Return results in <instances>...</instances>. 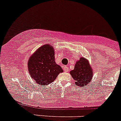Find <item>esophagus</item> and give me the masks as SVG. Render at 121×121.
Wrapping results in <instances>:
<instances>
[{"instance_id":"esophagus-1","label":"esophagus","mask_w":121,"mask_h":121,"mask_svg":"<svg viewBox=\"0 0 121 121\" xmlns=\"http://www.w3.org/2000/svg\"><path fill=\"white\" fill-rule=\"evenodd\" d=\"M69 68H68V66H65L64 67V72H69Z\"/></svg>"}]
</instances>
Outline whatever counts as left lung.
Returning a JSON list of instances; mask_svg holds the SVG:
<instances>
[{
    "instance_id": "1",
    "label": "left lung",
    "mask_w": 121,
    "mask_h": 121,
    "mask_svg": "<svg viewBox=\"0 0 121 121\" xmlns=\"http://www.w3.org/2000/svg\"><path fill=\"white\" fill-rule=\"evenodd\" d=\"M70 73L76 81L75 83L82 88L90 82L92 77V69L87 60L83 57L81 58L76 62L74 69Z\"/></svg>"
}]
</instances>
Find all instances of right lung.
<instances>
[{"mask_svg": "<svg viewBox=\"0 0 121 121\" xmlns=\"http://www.w3.org/2000/svg\"><path fill=\"white\" fill-rule=\"evenodd\" d=\"M28 69L31 78L40 86L50 84L63 72L55 61L54 49L48 44L42 46L30 57Z\"/></svg>", "mask_w": 121, "mask_h": 121, "instance_id": "1", "label": "right lung"}]
</instances>
